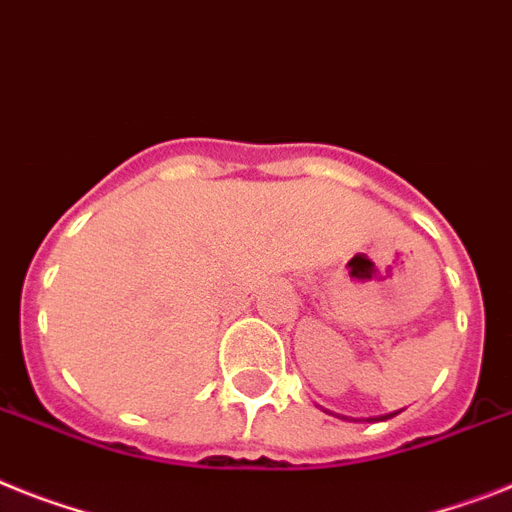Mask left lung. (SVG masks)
Here are the masks:
<instances>
[{
  "label": "left lung",
  "mask_w": 512,
  "mask_h": 512,
  "mask_svg": "<svg viewBox=\"0 0 512 512\" xmlns=\"http://www.w3.org/2000/svg\"><path fill=\"white\" fill-rule=\"evenodd\" d=\"M398 414V411H393V414H385V416H380V419H367V422H385V419H390V416H395Z\"/></svg>",
  "instance_id": "left-lung-1"
}]
</instances>
